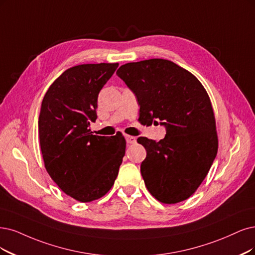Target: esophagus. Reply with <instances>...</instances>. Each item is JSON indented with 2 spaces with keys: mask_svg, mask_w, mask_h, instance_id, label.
<instances>
[{
  "mask_svg": "<svg viewBox=\"0 0 255 255\" xmlns=\"http://www.w3.org/2000/svg\"><path fill=\"white\" fill-rule=\"evenodd\" d=\"M125 139H126L127 144H134V143L136 142V137H135V136L128 135V134L125 135Z\"/></svg>",
  "mask_w": 255,
  "mask_h": 255,
  "instance_id": "1",
  "label": "esophagus"
}]
</instances>
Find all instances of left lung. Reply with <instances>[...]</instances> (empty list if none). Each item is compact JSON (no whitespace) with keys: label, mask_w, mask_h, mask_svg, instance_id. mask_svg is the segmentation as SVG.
Segmentation results:
<instances>
[{"label":"left lung","mask_w":255,"mask_h":255,"mask_svg":"<svg viewBox=\"0 0 255 255\" xmlns=\"http://www.w3.org/2000/svg\"><path fill=\"white\" fill-rule=\"evenodd\" d=\"M118 77L134 93L142 124L166 128L163 139L140 136L146 158L140 173L148 191L165 204L187 200L204 181L218 153L211 102L201 82L171 61L122 65Z\"/></svg>","instance_id":"obj_1"}]
</instances>
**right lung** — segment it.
Wrapping results in <instances>:
<instances>
[{
	"mask_svg": "<svg viewBox=\"0 0 255 255\" xmlns=\"http://www.w3.org/2000/svg\"><path fill=\"white\" fill-rule=\"evenodd\" d=\"M119 64H83L64 71L47 90L39 117L45 168L62 191L82 203L98 200L115 184L126 140L91 134L98 97Z\"/></svg>",
	"mask_w": 255,
	"mask_h": 255,
	"instance_id": "right-lung-1",
	"label": "right lung"
}]
</instances>
